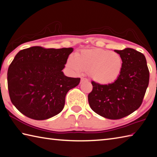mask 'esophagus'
Masks as SVG:
<instances>
[{"label": "esophagus", "mask_w": 157, "mask_h": 157, "mask_svg": "<svg viewBox=\"0 0 157 157\" xmlns=\"http://www.w3.org/2000/svg\"><path fill=\"white\" fill-rule=\"evenodd\" d=\"M88 79L85 78H81V82H87Z\"/></svg>", "instance_id": "1"}]
</instances>
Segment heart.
<instances>
[{"instance_id": "1", "label": "heart", "mask_w": 157, "mask_h": 157, "mask_svg": "<svg viewBox=\"0 0 157 157\" xmlns=\"http://www.w3.org/2000/svg\"><path fill=\"white\" fill-rule=\"evenodd\" d=\"M69 68L76 73L87 72L91 79L100 84L115 82L123 69V59L118 53L109 50L92 49L77 53L67 61Z\"/></svg>"}]
</instances>
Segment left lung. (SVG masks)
Returning <instances> with one entry per match:
<instances>
[{
	"mask_svg": "<svg viewBox=\"0 0 157 157\" xmlns=\"http://www.w3.org/2000/svg\"><path fill=\"white\" fill-rule=\"evenodd\" d=\"M115 51L123 59V69L119 78L109 84L92 81L93 90L88 95L91 109L110 119L125 117L141 106L150 79L143 53L131 48Z\"/></svg>",
	"mask_w": 157,
	"mask_h": 157,
	"instance_id": "obj_1",
	"label": "left lung"
}]
</instances>
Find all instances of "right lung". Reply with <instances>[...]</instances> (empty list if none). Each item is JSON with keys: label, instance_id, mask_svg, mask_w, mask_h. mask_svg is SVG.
I'll return each instance as SVG.
<instances>
[{"label": "right lung", "instance_id": "obj_1", "mask_svg": "<svg viewBox=\"0 0 157 157\" xmlns=\"http://www.w3.org/2000/svg\"><path fill=\"white\" fill-rule=\"evenodd\" d=\"M73 50L36 46L16 54L8 69L7 86L11 101L22 114L44 120L63 110L67 92L80 81L62 71Z\"/></svg>", "mask_w": 157, "mask_h": 157}]
</instances>
